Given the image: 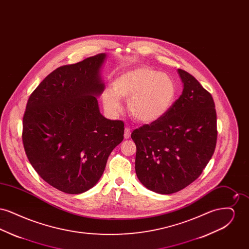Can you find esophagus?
Returning <instances> with one entry per match:
<instances>
[{
	"label": "esophagus",
	"instance_id": "obj_1",
	"mask_svg": "<svg viewBox=\"0 0 249 249\" xmlns=\"http://www.w3.org/2000/svg\"><path fill=\"white\" fill-rule=\"evenodd\" d=\"M130 133H131V130L127 127L125 128V131H124V138L125 139H129L130 137Z\"/></svg>",
	"mask_w": 249,
	"mask_h": 249
}]
</instances>
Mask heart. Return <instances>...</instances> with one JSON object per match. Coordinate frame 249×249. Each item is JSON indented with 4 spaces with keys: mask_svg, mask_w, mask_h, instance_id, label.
<instances>
[{
    "mask_svg": "<svg viewBox=\"0 0 249 249\" xmlns=\"http://www.w3.org/2000/svg\"><path fill=\"white\" fill-rule=\"evenodd\" d=\"M176 95L177 86L169 75L141 66L119 73L112 83V91L105 90L102 100L111 115L121 111L119 100H127L130 117L149 123L165 115Z\"/></svg>",
    "mask_w": 249,
    "mask_h": 249,
    "instance_id": "b5f03b06",
    "label": "heart"
}]
</instances>
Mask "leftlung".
Wrapping results in <instances>:
<instances>
[{
	"label": "left lung",
	"mask_w": 249,
	"mask_h": 249,
	"mask_svg": "<svg viewBox=\"0 0 249 249\" xmlns=\"http://www.w3.org/2000/svg\"><path fill=\"white\" fill-rule=\"evenodd\" d=\"M182 94L163 117L133 130L135 172L142 185L160 194L185 189L201 176L217 138L213 97L182 69Z\"/></svg>",
	"instance_id": "obj_1"
}]
</instances>
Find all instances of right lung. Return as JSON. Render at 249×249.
I'll return each mask as SVG.
<instances>
[{
    "instance_id": "1",
    "label": "right lung",
    "mask_w": 249,
    "mask_h": 249,
    "mask_svg": "<svg viewBox=\"0 0 249 249\" xmlns=\"http://www.w3.org/2000/svg\"><path fill=\"white\" fill-rule=\"evenodd\" d=\"M101 53L50 72L29 97L23 116L24 149L37 174L68 194L91 189L112 150L122 142L124 123L100 113L105 89Z\"/></svg>"
}]
</instances>
